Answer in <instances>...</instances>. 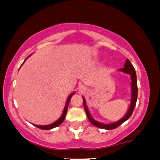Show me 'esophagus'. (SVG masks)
<instances>
[{
  "mask_svg": "<svg viewBox=\"0 0 160 160\" xmlns=\"http://www.w3.org/2000/svg\"><path fill=\"white\" fill-rule=\"evenodd\" d=\"M80 89V91H85L86 90V88H85L84 86H80V88H79Z\"/></svg>",
  "mask_w": 160,
  "mask_h": 160,
  "instance_id": "obj_1",
  "label": "esophagus"
}]
</instances>
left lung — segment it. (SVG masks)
I'll return each instance as SVG.
<instances>
[{
    "label": "left lung",
    "instance_id": "obj_1",
    "mask_svg": "<svg viewBox=\"0 0 160 160\" xmlns=\"http://www.w3.org/2000/svg\"><path fill=\"white\" fill-rule=\"evenodd\" d=\"M120 71L121 72H124L125 74H128L129 75H131V105L130 107H129L128 112L125 114V116L123 117V118L121 119V120H118L116 122L111 123V124H103V123H100L99 122H97L96 120H94V119L92 118V117L91 116L89 112H88V108L86 107V101H85L84 98H82V100H83V106L85 111H86V113L87 114V117H88V120L90 121L91 123L94 125V126L98 127V128H102V129H106V130H112V129H114L117 128L118 126H120L121 124H122L123 122H125L127 120H128L130 118V117L132 114L133 112H134V109L135 108V106H136V102L137 100V92H138V88H137V75H136V72H135V69L133 66L130 60L128 59L126 60L125 61V63L124 65V68H120Z\"/></svg>",
    "mask_w": 160,
    "mask_h": 160
}]
</instances>
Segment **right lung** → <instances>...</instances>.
<instances>
[{
	"mask_svg": "<svg viewBox=\"0 0 160 160\" xmlns=\"http://www.w3.org/2000/svg\"><path fill=\"white\" fill-rule=\"evenodd\" d=\"M31 55V54H30ZM29 55V56H30ZM25 62V61H24ZM74 94V92H72V94H71L69 96H68V98L67 99V101H66V106H65V108H64V110H63V112H62V114L61 115V117H60L59 119H58V120L55 121V122L52 123V124L50 125H34L35 126L38 127V128L40 129H42V130H50V129L52 128H56V127H58V125H60L61 123L63 122L64 119H65L66 117V113H67V110H68V104H69V102H70V100L71 98H72V97L73 96Z\"/></svg>",
	"mask_w": 160,
	"mask_h": 160,
	"instance_id": "1",
	"label": "right lung"
}]
</instances>
